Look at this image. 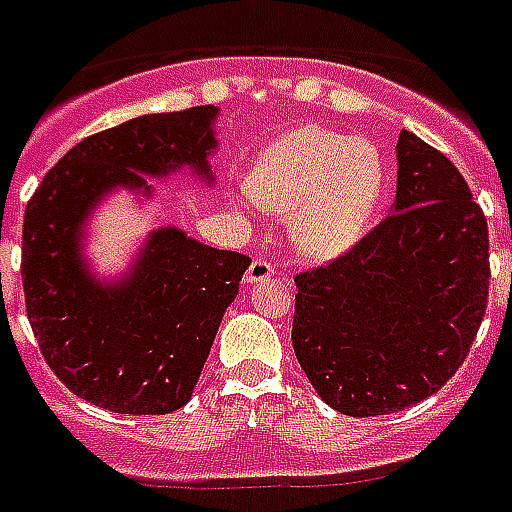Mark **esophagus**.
Returning <instances> with one entry per match:
<instances>
[{
	"instance_id": "34e87169",
	"label": "esophagus",
	"mask_w": 512,
	"mask_h": 512,
	"mask_svg": "<svg viewBox=\"0 0 512 512\" xmlns=\"http://www.w3.org/2000/svg\"><path fill=\"white\" fill-rule=\"evenodd\" d=\"M274 276V266L268 263L266 257H255L252 260V266L246 268V276H244V285H257V282H266Z\"/></svg>"
}]
</instances>
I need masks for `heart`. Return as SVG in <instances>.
<instances>
[{"mask_svg": "<svg viewBox=\"0 0 512 512\" xmlns=\"http://www.w3.org/2000/svg\"><path fill=\"white\" fill-rule=\"evenodd\" d=\"M385 165L372 143L301 127L271 143L249 173L252 198L293 217V244L314 260L344 255L372 225Z\"/></svg>", "mask_w": 512, "mask_h": 512, "instance_id": "b5f03b06", "label": "heart"}]
</instances>
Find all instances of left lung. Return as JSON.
<instances>
[{
  "label": "left lung",
  "instance_id": "8db88e82",
  "mask_svg": "<svg viewBox=\"0 0 512 512\" xmlns=\"http://www.w3.org/2000/svg\"><path fill=\"white\" fill-rule=\"evenodd\" d=\"M396 200L369 236L295 276L293 350L352 418L429 399L458 372L488 304V225L456 165L401 130Z\"/></svg>",
  "mask_w": 512,
  "mask_h": 512
}]
</instances>
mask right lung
<instances>
[{
  "mask_svg": "<svg viewBox=\"0 0 512 512\" xmlns=\"http://www.w3.org/2000/svg\"><path fill=\"white\" fill-rule=\"evenodd\" d=\"M219 108L149 113L83 138L45 173L24 214L26 314L45 363L81 399L121 415H165L198 385L249 257L181 227L149 233L130 271L102 282L83 255L94 208L116 189L187 168L214 184Z\"/></svg>",
  "mask_w": 512,
  "mask_h": 512,
  "instance_id": "add662e5",
  "label": "right lung"
}]
</instances>
